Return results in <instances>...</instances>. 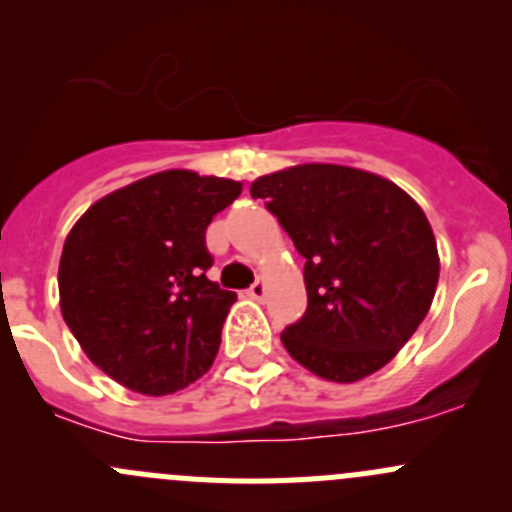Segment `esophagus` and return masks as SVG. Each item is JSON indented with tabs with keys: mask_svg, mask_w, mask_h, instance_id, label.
<instances>
[{
	"mask_svg": "<svg viewBox=\"0 0 512 512\" xmlns=\"http://www.w3.org/2000/svg\"><path fill=\"white\" fill-rule=\"evenodd\" d=\"M247 294H250L252 299H262L265 297V282H260V280L252 282V287L247 289Z\"/></svg>",
	"mask_w": 512,
	"mask_h": 512,
	"instance_id": "obj_1",
	"label": "esophagus"
}]
</instances>
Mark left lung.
<instances>
[{"label": "left lung", "mask_w": 512, "mask_h": 512, "mask_svg": "<svg viewBox=\"0 0 512 512\" xmlns=\"http://www.w3.org/2000/svg\"><path fill=\"white\" fill-rule=\"evenodd\" d=\"M304 257L307 312L282 332L304 369L352 384L414 337L438 285L436 237L411 195L359 168L307 163L250 185Z\"/></svg>", "instance_id": "8db88e82"}]
</instances>
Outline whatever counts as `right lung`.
I'll list each match as a JSON object with an SVG mask.
<instances>
[{"label": "right lung", "mask_w": 512, "mask_h": 512, "mask_svg": "<svg viewBox=\"0 0 512 512\" xmlns=\"http://www.w3.org/2000/svg\"><path fill=\"white\" fill-rule=\"evenodd\" d=\"M240 193L237 180L163 170L113 190L71 227L61 314L103 374L165 396L213 366L237 294L205 277V230Z\"/></svg>", "instance_id": "add662e5"}]
</instances>
